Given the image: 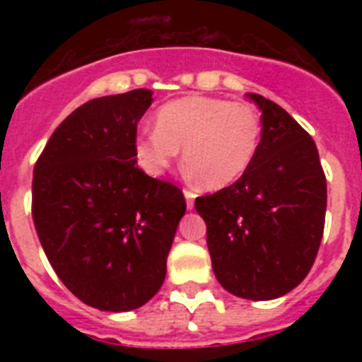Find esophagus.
<instances>
[{"label": "esophagus", "instance_id": "esophagus-1", "mask_svg": "<svg viewBox=\"0 0 362 362\" xmlns=\"http://www.w3.org/2000/svg\"><path fill=\"white\" fill-rule=\"evenodd\" d=\"M183 194H185V197H187V209L192 210L194 209V197H196V194H194L192 190H188V188H185Z\"/></svg>", "mask_w": 362, "mask_h": 362}]
</instances>
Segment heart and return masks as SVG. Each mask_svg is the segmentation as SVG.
Returning a JSON list of instances; mask_svg holds the SVG:
<instances>
[{
  "label": "heart",
  "instance_id": "obj_1",
  "mask_svg": "<svg viewBox=\"0 0 362 362\" xmlns=\"http://www.w3.org/2000/svg\"><path fill=\"white\" fill-rule=\"evenodd\" d=\"M261 136V116L252 105L192 94L156 112V129L136 137L134 153L146 174L159 177L183 146L188 172L206 188L219 190L250 168Z\"/></svg>",
  "mask_w": 362,
  "mask_h": 362
}]
</instances>
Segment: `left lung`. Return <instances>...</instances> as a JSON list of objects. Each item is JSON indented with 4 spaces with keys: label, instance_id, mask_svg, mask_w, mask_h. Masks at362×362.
Masks as SVG:
<instances>
[{
    "label": "left lung",
    "instance_id": "obj_1",
    "mask_svg": "<svg viewBox=\"0 0 362 362\" xmlns=\"http://www.w3.org/2000/svg\"><path fill=\"white\" fill-rule=\"evenodd\" d=\"M263 136L250 168L196 199L212 268L233 296L268 300L308 276L325 230L326 175L317 146L288 112L259 94Z\"/></svg>",
    "mask_w": 362,
    "mask_h": 362
}]
</instances>
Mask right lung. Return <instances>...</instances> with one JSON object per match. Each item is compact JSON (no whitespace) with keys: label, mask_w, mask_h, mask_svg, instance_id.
<instances>
[{"label":"right lung","mask_w":362,"mask_h":362,"mask_svg":"<svg viewBox=\"0 0 362 362\" xmlns=\"http://www.w3.org/2000/svg\"><path fill=\"white\" fill-rule=\"evenodd\" d=\"M148 88L92 99L63 121L37 158L32 219L49 263L85 305L139 308L161 288L187 201L136 165Z\"/></svg>","instance_id":"1"}]
</instances>
